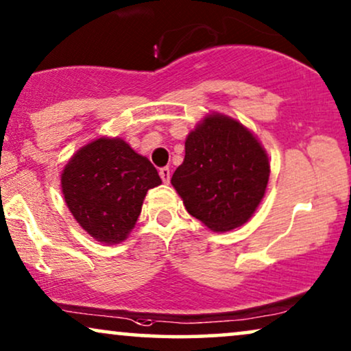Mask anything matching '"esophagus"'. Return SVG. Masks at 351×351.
<instances>
[{
  "instance_id": "34e87169",
  "label": "esophagus",
  "mask_w": 351,
  "mask_h": 351,
  "mask_svg": "<svg viewBox=\"0 0 351 351\" xmlns=\"http://www.w3.org/2000/svg\"><path fill=\"white\" fill-rule=\"evenodd\" d=\"M158 175H160V178H162V181L163 183H170V168L168 167H163V168H160V171H158Z\"/></svg>"
}]
</instances>
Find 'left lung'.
<instances>
[{
  "instance_id": "1",
  "label": "left lung",
  "mask_w": 351,
  "mask_h": 351,
  "mask_svg": "<svg viewBox=\"0 0 351 351\" xmlns=\"http://www.w3.org/2000/svg\"><path fill=\"white\" fill-rule=\"evenodd\" d=\"M184 149L171 184L188 213L221 232L249 221L269 180L258 139L231 117L212 114L188 134Z\"/></svg>"
}]
</instances>
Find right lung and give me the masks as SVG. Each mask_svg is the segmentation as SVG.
Masks as SVG:
<instances>
[{
	"label": "right lung",
	"mask_w": 351,
	"mask_h": 351,
	"mask_svg": "<svg viewBox=\"0 0 351 351\" xmlns=\"http://www.w3.org/2000/svg\"><path fill=\"white\" fill-rule=\"evenodd\" d=\"M160 183L156 167L120 138H99L83 146L60 176L70 213L104 244L127 239L147 191Z\"/></svg>",
	"instance_id": "obj_1"
}]
</instances>
